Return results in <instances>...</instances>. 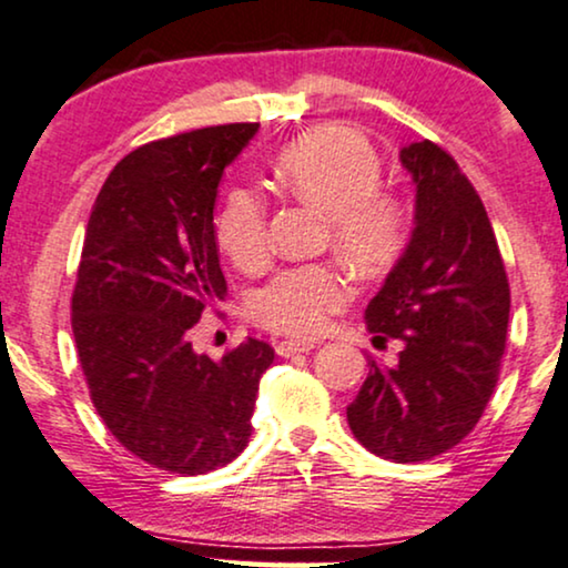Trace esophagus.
I'll list each match as a JSON object with an SVG mask.
<instances>
[{
	"label": "esophagus",
	"instance_id": "1",
	"mask_svg": "<svg viewBox=\"0 0 568 568\" xmlns=\"http://www.w3.org/2000/svg\"><path fill=\"white\" fill-rule=\"evenodd\" d=\"M313 347H316V342H311V339H284L276 345V353L282 355V358H292V355L311 353Z\"/></svg>",
	"mask_w": 568,
	"mask_h": 568
}]
</instances>
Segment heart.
Listing matches in <instances>:
<instances>
[{"label":"heart","mask_w":568,"mask_h":568,"mask_svg":"<svg viewBox=\"0 0 568 568\" xmlns=\"http://www.w3.org/2000/svg\"><path fill=\"white\" fill-rule=\"evenodd\" d=\"M278 184L326 215L334 247L363 273H379L400 255L408 236L403 200L379 189L382 160L366 136L347 125H321L286 144L273 163ZM215 242L242 271L268 261V202L236 186L215 215ZM353 297L342 263L321 261L278 271L252 297L250 316L271 332L313 337Z\"/></svg>","instance_id":"b5f03b06"}]
</instances>
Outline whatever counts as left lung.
<instances>
[{
  "label": "left lung",
  "mask_w": 568,
  "mask_h": 568,
  "mask_svg": "<svg viewBox=\"0 0 568 568\" xmlns=\"http://www.w3.org/2000/svg\"><path fill=\"white\" fill-rule=\"evenodd\" d=\"M416 184L410 242L366 307L374 339H400L395 366L368 358L347 424L379 458L418 464L477 426L500 374L510 290L493 223L455 160L429 139L400 150Z\"/></svg>",
  "instance_id": "obj_1"
}]
</instances>
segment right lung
Masks as SVG:
<instances>
[{"mask_svg": "<svg viewBox=\"0 0 568 568\" xmlns=\"http://www.w3.org/2000/svg\"><path fill=\"white\" fill-rule=\"evenodd\" d=\"M229 123L125 155L91 207L73 337L91 403L125 450L171 474H207L250 443L273 349L244 339L221 361L186 332L226 297L213 210L223 168L257 134Z\"/></svg>", "mask_w": 568, "mask_h": 568, "instance_id": "right-lung-1", "label": "right lung"}]
</instances>
